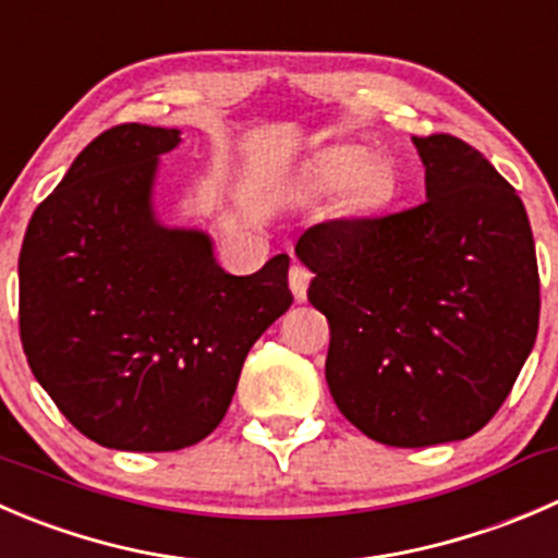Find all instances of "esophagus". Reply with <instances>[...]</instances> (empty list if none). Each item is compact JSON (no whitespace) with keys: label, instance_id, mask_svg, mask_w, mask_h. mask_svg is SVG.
I'll return each mask as SVG.
<instances>
[{"label":"esophagus","instance_id":"1","mask_svg":"<svg viewBox=\"0 0 558 558\" xmlns=\"http://www.w3.org/2000/svg\"><path fill=\"white\" fill-rule=\"evenodd\" d=\"M311 269L305 264L294 262L289 269V286H291V294H294L296 302H302L307 296V283H311Z\"/></svg>","mask_w":558,"mask_h":558}]
</instances>
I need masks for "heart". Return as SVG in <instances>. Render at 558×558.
Here are the masks:
<instances>
[{
	"label": "heart",
	"mask_w": 558,
	"mask_h": 558,
	"mask_svg": "<svg viewBox=\"0 0 558 558\" xmlns=\"http://www.w3.org/2000/svg\"><path fill=\"white\" fill-rule=\"evenodd\" d=\"M367 163H371V155L365 149H340L327 160V177L332 182H349L356 177V191L367 202H376V198H381L384 180L381 171L367 169Z\"/></svg>",
	"instance_id": "1"
}]
</instances>
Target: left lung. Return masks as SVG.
<instances>
[{
	"mask_svg": "<svg viewBox=\"0 0 558 558\" xmlns=\"http://www.w3.org/2000/svg\"><path fill=\"white\" fill-rule=\"evenodd\" d=\"M425 202L311 226L296 256L329 322L327 384L367 439H469L510 395L539 327L532 226L515 187L447 133L411 138Z\"/></svg>",
	"mask_w": 558,
	"mask_h": 558,
	"instance_id": "obj_1",
	"label": "left lung"
}]
</instances>
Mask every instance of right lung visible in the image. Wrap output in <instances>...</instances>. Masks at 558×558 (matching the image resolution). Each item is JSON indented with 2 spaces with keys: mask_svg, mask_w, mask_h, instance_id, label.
<instances>
[{
  "mask_svg": "<svg viewBox=\"0 0 558 558\" xmlns=\"http://www.w3.org/2000/svg\"><path fill=\"white\" fill-rule=\"evenodd\" d=\"M180 130L117 124L35 209L19 256L26 362L57 409L111 450L171 452L226 416L242 362L294 302L289 256L229 275L202 231L153 215Z\"/></svg>",
  "mask_w": 558,
  "mask_h": 558,
  "instance_id": "right-lung-1",
  "label": "right lung"
}]
</instances>
